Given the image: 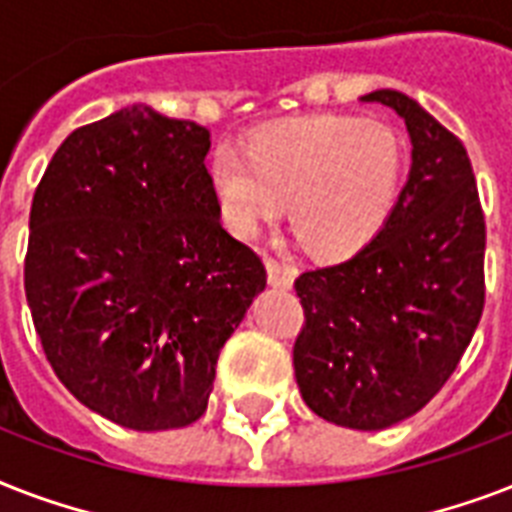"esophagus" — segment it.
I'll return each mask as SVG.
<instances>
[{"label":"esophagus","mask_w":512,"mask_h":512,"mask_svg":"<svg viewBox=\"0 0 512 512\" xmlns=\"http://www.w3.org/2000/svg\"><path fill=\"white\" fill-rule=\"evenodd\" d=\"M265 268H268V281L276 289H292L295 284V268L289 263H281L276 257H265Z\"/></svg>","instance_id":"34e87169"}]
</instances>
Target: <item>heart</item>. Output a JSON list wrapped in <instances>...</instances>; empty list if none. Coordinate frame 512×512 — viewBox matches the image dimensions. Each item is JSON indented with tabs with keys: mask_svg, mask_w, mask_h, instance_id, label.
Masks as SVG:
<instances>
[{
	"mask_svg": "<svg viewBox=\"0 0 512 512\" xmlns=\"http://www.w3.org/2000/svg\"><path fill=\"white\" fill-rule=\"evenodd\" d=\"M209 177L225 223L252 236L292 201V228L321 257H350L396 207L404 148L388 124L313 116L257 135L249 148L220 143Z\"/></svg>",
	"mask_w": 512,
	"mask_h": 512,
	"instance_id": "b5f03b06",
	"label": "heart"
}]
</instances>
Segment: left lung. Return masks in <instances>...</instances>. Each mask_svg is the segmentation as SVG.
<instances>
[{
	"label": "left lung",
	"mask_w": 512,
	"mask_h": 512,
	"mask_svg": "<svg viewBox=\"0 0 512 512\" xmlns=\"http://www.w3.org/2000/svg\"><path fill=\"white\" fill-rule=\"evenodd\" d=\"M404 119L412 170L388 223L337 265L297 276L303 401L342 428L382 430L444 388L484 313L486 223L457 135L404 92L377 90Z\"/></svg>",
	"instance_id": "1"
}]
</instances>
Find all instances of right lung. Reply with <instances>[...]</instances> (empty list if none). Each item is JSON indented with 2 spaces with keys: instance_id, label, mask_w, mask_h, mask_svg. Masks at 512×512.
I'll return each instance as SVG.
<instances>
[{
  "instance_id": "add662e5",
  "label": "right lung",
  "mask_w": 512,
  "mask_h": 512,
  "mask_svg": "<svg viewBox=\"0 0 512 512\" xmlns=\"http://www.w3.org/2000/svg\"><path fill=\"white\" fill-rule=\"evenodd\" d=\"M209 130L130 106L68 135L36 185L23 281L58 380L132 430L207 412L265 265L220 223Z\"/></svg>"
}]
</instances>
